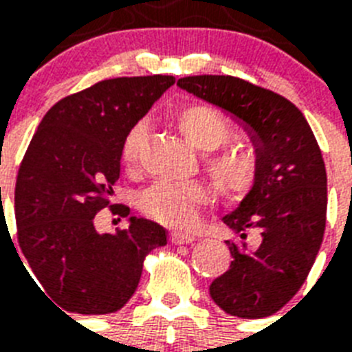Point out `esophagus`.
<instances>
[{
  "instance_id": "1",
  "label": "esophagus",
  "mask_w": 352,
  "mask_h": 352,
  "mask_svg": "<svg viewBox=\"0 0 352 352\" xmlns=\"http://www.w3.org/2000/svg\"><path fill=\"white\" fill-rule=\"evenodd\" d=\"M170 241L173 245H184V243H193L195 237L192 234H184V232H171Z\"/></svg>"
}]
</instances>
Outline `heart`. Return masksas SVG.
<instances>
[{
    "label": "heart",
    "instance_id": "heart-1",
    "mask_svg": "<svg viewBox=\"0 0 352 352\" xmlns=\"http://www.w3.org/2000/svg\"><path fill=\"white\" fill-rule=\"evenodd\" d=\"M177 126L188 142L201 153H210L226 144L234 135V126L219 109L208 104H186L175 115ZM148 127L137 122L122 140L120 157L127 168L138 162ZM206 168L214 182L226 195L239 197L256 184V155L245 148H225L208 157ZM210 201L208 188L197 181H159L140 197V208L148 217L162 225L186 228L195 221L199 208Z\"/></svg>",
    "mask_w": 352,
    "mask_h": 352
}]
</instances>
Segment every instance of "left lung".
I'll return each mask as SVG.
<instances>
[{
	"label": "left lung",
	"mask_w": 352,
	"mask_h": 352,
	"mask_svg": "<svg viewBox=\"0 0 352 352\" xmlns=\"http://www.w3.org/2000/svg\"><path fill=\"white\" fill-rule=\"evenodd\" d=\"M181 89L225 109L256 144V184L223 217L239 235L226 241L230 268L210 296L232 316H270L289 303L311 272L327 219V171L303 113L274 91L219 74L186 76ZM250 231L254 245H245Z\"/></svg>",
	"instance_id": "8db88e82"
}]
</instances>
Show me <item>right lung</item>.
<instances>
[{"mask_svg":"<svg viewBox=\"0 0 352 352\" xmlns=\"http://www.w3.org/2000/svg\"><path fill=\"white\" fill-rule=\"evenodd\" d=\"M173 84L164 74L124 76L65 96L25 151L14 192L19 248L43 294L67 312L120 311L146 256L166 245V230L153 221L129 217L127 228L98 234L95 215L113 197L126 133Z\"/></svg>","mask_w":352,"mask_h":352,"instance_id":"right-lung-1","label":"right lung"}]
</instances>
